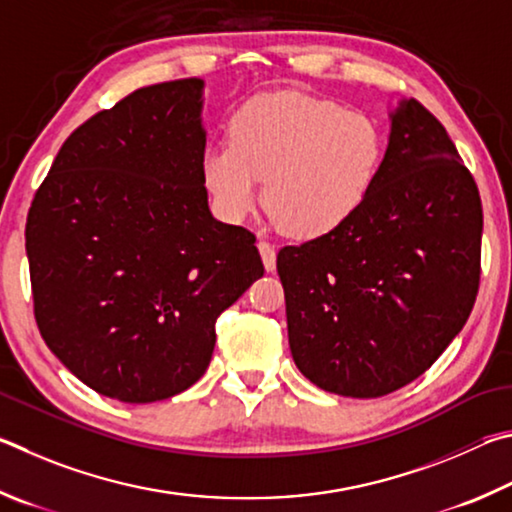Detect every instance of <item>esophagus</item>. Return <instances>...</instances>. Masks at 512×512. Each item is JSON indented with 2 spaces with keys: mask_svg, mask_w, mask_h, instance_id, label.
<instances>
[{
  "mask_svg": "<svg viewBox=\"0 0 512 512\" xmlns=\"http://www.w3.org/2000/svg\"><path fill=\"white\" fill-rule=\"evenodd\" d=\"M258 251H261V258H263V265L267 272H274L276 270V249L270 240H258Z\"/></svg>",
  "mask_w": 512,
  "mask_h": 512,
  "instance_id": "1",
  "label": "esophagus"
}]
</instances>
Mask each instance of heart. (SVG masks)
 Instances as JSON below:
<instances>
[{"instance_id": "obj_1", "label": "heart", "mask_w": 512, "mask_h": 512, "mask_svg": "<svg viewBox=\"0 0 512 512\" xmlns=\"http://www.w3.org/2000/svg\"><path fill=\"white\" fill-rule=\"evenodd\" d=\"M382 137L360 112L299 92L251 98L233 114L229 141L202 155L215 209L240 222L265 206L294 238L333 233L362 209L378 177Z\"/></svg>"}]
</instances>
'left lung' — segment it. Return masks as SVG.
<instances>
[{
  "instance_id": "left-lung-1",
  "label": "left lung",
  "mask_w": 512,
  "mask_h": 512,
  "mask_svg": "<svg viewBox=\"0 0 512 512\" xmlns=\"http://www.w3.org/2000/svg\"><path fill=\"white\" fill-rule=\"evenodd\" d=\"M369 197L344 227L276 256L297 369L319 389L380 398L414 382L468 321L479 290V188L414 98L389 114Z\"/></svg>"
}]
</instances>
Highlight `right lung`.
Masks as SVG:
<instances>
[{
	"mask_svg": "<svg viewBox=\"0 0 512 512\" xmlns=\"http://www.w3.org/2000/svg\"><path fill=\"white\" fill-rule=\"evenodd\" d=\"M204 80L141 87L62 143L26 218L35 321L101 396L143 405L202 378L215 319L265 267L202 182Z\"/></svg>",
	"mask_w": 512,
	"mask_h": 512,
	"instance_id": "1",
	"label": "right lung"
}]
</instances>
